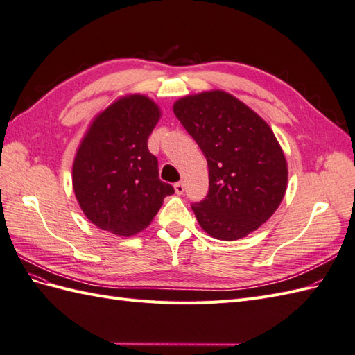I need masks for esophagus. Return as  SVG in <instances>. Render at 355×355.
<instances>
[{
    "instance_id": "obj_1",
    "label": "esophagus",
    "mask_w": 355,
    "mask_h": 355,
    "mask_svg": "<svg viewBox=\"0 0 355 355\" xmlns=\"http://www.w3.org/2000/svg\"><path fill=\"white\" fill-rule=\"evenodd\" d=\"M174 189H175L177 195H183L184 193V183H183V181H178V183H175Z\"/></svg>"
}]
</instances>
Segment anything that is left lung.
<instances>
[{"instance_id": "left-lung-1", "label": "left lung", "mask_w": 355, "mask_h": 355, "mask_svg": "<svg viewBox=\"0 0 355 355\" xmlns=\"http://www.w3.org/2000/svg\"><path fill=\"white\" fill-rule=\"evenodd\" d=\"M175 116L208 163V195L192 210L213 239L234 241L275 214L288 186V165L271 127L222 89L178 98Z\"/></svg>"}]
</instances>
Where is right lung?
Instances as JSON below:
<instances>
[{
	"label": "right lung",
	"instance_id": "1",
	"mask_svg": "<svg viewBox=\"0 0 355 355\" xmlns=\"http://www.w3.org/2000/svg\"><path fill=\"white\" fill-rule=\"evenodd\" d=\"M160 107L147 96L127 94L94 116L73 160L75 196L87 219L118 237L147 228L174 187L159 178L148 136Z\"/></svg>",
	"mask_w": 355,
	"mask_h": 355
}]
</instances>
